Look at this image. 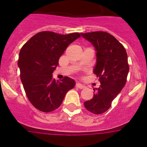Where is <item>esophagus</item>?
<instances>
[{"mask_svg": "<svg viewBox=\"0 0 147 147\" xmlns=\"http://www.w3.org/2000/svg\"><path fill=\"white\" fill-rule=\"evenodd\" d=\"M76 87L78 88H80V89H83V88H85V85H82V84H81V83H76Z\"/></svg>", "mask_w": 147, "mask_h": 147, "instance_id": "esophagus-1", "label": "esophagus"}]
</instances>
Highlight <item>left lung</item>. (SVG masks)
<instances>
[{"label":"left lung","mask_w":147,"mask_h":147,"mask_svg":"<svg viewBox=\"0 0 147 147\" xmlns=\"http://www.w3.org/2000/svg\"><path fill=\"white\" fill-rule=\"evenodd\" d=\"M81 35L94 46L96 62L93 73L101 83L99 88L93 89V98L84 102V105L92 113H103L111 107L113 100L125 85L129 70L127 54L124 46L107 32H93Z\"/></svg>","instance_id":"obj_1"}]
</instances>
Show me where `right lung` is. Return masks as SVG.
<instances>
[{
  "label": "right lung",
  "instance_id": "1",
  "mask_svg": "<svg viewBox=\"0 0 147 147\" xmlns=\"http://www.w3.org/2000/svg\"><path fill=\"white\" fill-rule=\"evenodd\" d=\"M80 37L79 33L39 32L20 49L18 62L20 80L30 102L40 111L57 109L67 92L74 88V80L66 76L56 81L52 73L67 46Z\"/></svg>",
  "mask_w": 147,
  "mask_h": 147
}]
</instances>
